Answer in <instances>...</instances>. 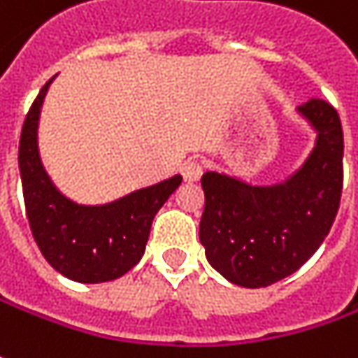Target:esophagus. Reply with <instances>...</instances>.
Instances as JSON below:
<instances>
[{
	"instance_id": "esophagus-1",
	"label": "esophagus",
	"mask_w": 358,
	"mask_h": 358,
	"mask_svg": "<svg viewBox=\"0 0 358 358\" xmlns=\"http://www.w3.org/2000/svg\"><path fill=\"white\" fill-rule=\"evenodd\" d=\"M182 176H184V180H186L188 184L198 182L200 176H202V164L196 162V160H188V162H184V166H182Z\"/></svg>"
}]
</instances>
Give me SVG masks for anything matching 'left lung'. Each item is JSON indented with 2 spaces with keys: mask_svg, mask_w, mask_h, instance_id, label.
<instances>
[{
  "mask_svg": "<svg viewBox=\"0 0 358 358\" xmlns=\"http://www.w3.org/2000/svg\"><path fill=\"white\" fill-rule=\"evenodd\" d=\"M319 138L310 158L285 184L258 188L216 172L202 176L200 242L226 280L246 288L274 285L317 252L343 194V126L329 101L299 108Z\"/></svg>",
  "mask_w": 358,
  "mask_h": 358,
  "instance_id": "8db88e82",
  "label": "left lung"
}]
</instances>
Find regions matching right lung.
Returning <instances> with one entry per match:
<instances>
[{"label":"right lung","instance_id":"right-lung-1","mask_svg":"<svg viewBox=\"0 0 358 358\" xmlns=\"http://www.w3.org/2000/svg\"><path fill=\"white\" fill-rule=\"evenodd\" d=\"M52 80L39 90L20 138V174L29 228L43 258L64 276L87 285L116 280L140 262L152 220L182 184V176L94 208L78 206L59 194L38 154L39 108Z\"/></svg>","mask_w":358,"mask_h":358}]
</instances>
